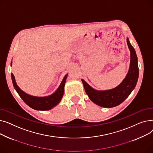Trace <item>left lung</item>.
I'll use <instances>...</instances> for the list:
<instances>
[{
	"label": "left lung",
	"mask_w": 153,
	"mask_h": 153,
	"mask_svg": "<svg viewBox=\"0 0 153 153\" xmlns=\"http://www.w3.org/2000/svg\"><path fill=\"white\" fill-rule=\"evenodd\" d=\"M126 40L130 51V65L128 74L121 84L110 90L97 91L82 79L85 92L89 99L100 107L111 108L120 105L129 96L137 83L139 76L138 58L128 38Z\"/></svg>",
	"instance_id": "left-lung-1"
}]
</instances>
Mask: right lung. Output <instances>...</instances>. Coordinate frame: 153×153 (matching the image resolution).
<instances>
[{
  "label": "right lung",
  "mask_w": 153,
  "mask_h": 153,
  "mask_svg": "<svg viewBox=\"0 0 153 153\" xmlns=\"http://www.w3.org/2000/svg\"><path fill=\"white\" fill-rule=\"evenodd\" d=\"M67 76L68 74L64 76L60 85L58 88V89L53 94L49 96H46V97H35V96L28 95L25 92H23L22 90H21L15 82L13 74L11 73L13 87L16 91L17 92V93L20 95V97L27 105H28L33 109L36 110H51L52 108L58 105L61 101L64 94V85H65Z\"/></svg>",
  "instance_id": "obj_1"
}]
</instances>
